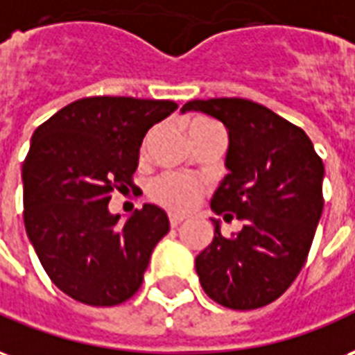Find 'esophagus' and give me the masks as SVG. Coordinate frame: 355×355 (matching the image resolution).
Returning a JSON list of instances; mask_svg holds the SVG:
<instances>
[{"mask_svg": "<svg viewBox=\"0 0 355 355\" xmlns=\"http://www.w3.org/2000/svg\"><path fill=\"white\" fill-rule=\"evenodd\" d=\"M180 223H183V217L181 216H170V227H178Z\"/></svg>", "mask_w": 355, "mask_h": 355, "instance_id": "esophagus-1", "label": "esophagus"}]
</instances>
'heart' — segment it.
<instances>
[{
	"label": "heart",
	"instance_id": "1",
	"mask_svg": "<svg viewBox=\"0 0 355 355\" xmlns=\"http://www.w3.org/2000/svg\"><path fill=\"white\" fill-rule=\"evenodd\" d=\"M211 124L216 123H211L208 119H195L189 126V130L211 126ZM151 196L164 208L181 214V211L193 209L198 204L200 196H202V185L196 183L195 180L183 178V175L164 174L151 183Z\"/></svg>",
	"mask_w": 355,
	"mask_h": 355
}]
</instances>
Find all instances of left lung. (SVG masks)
I'll return each mask as SVG.
<instances>
[{"instance_id": "obj_1", "label": "left lung", "mask_w": 355, "mask_h": 355, "mask_svg": "<svg viewBox=\"0 0 355 355\" xmlns=\"http://www.w3.org/2000/svg\"><path fill=\"white\" fill-rule=\"evenodd\" d=\"M185 111H202L229 132V174L211 209L244 223L225 238L211 219L214 240L195 259L200 286L221 306L261 309L293 284L309 257L323 211V162L302 128L252 100H193Z\"/></svg>"}]
</instances>
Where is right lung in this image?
<instances>
[{
    "label": "right lung",
    "instance_id": "add662e5",
    "mask_svg": "<svg viewBox=\"0 0 355 355\" xmlns=\"http://www.w3.org/2000/svg\"><path fill=\"white\" fill-rule=\"evenodd\" d=\"M175 110L170 100L92 96L33 132L22 164L26 234L54 286L75 301L115 306L141 286L170 231L166 211L144 204L119 223L107 204L132 185L147 130Z\"/></svg>",
    "mask_w": 355,
    "mask_h": 355
}]
</instances>
